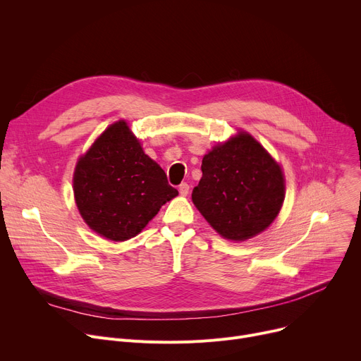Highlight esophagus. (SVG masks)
Returning a JSON list of instances; mask_svg holds the SVG:
<instances>
[{"instance_id":"esophagus-1","label":"esophagus","mask_w":361,"mask_h":361,"mask_svg":"<svg viewBox=\"0 0 361 361\" xmlns=\"http://www.w3.org/2000/svg\"><path fill=\"white\" fill-rule=\"evenodd\" d=\"M178 192H180L183 196H187L188 192H190V185H188L187 183H181V184L178 185Z\"/></svg>"}]
</instances>
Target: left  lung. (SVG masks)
Masks as SVG:
<instances>
[{"label": "left lung", "mask_w": 361, "mask_h": 361, "mask_svg": "<svg viewBox=\"0 0 361 361\" xmlns=\"http://www.w3.org/2000/svg\"><path fill=\"white\" fill-rule=\"evenodd\" d=\"M283 190L281 166L250 135L238 133L204 155L192 199L224 238L243 241L272 224Z\"/></svg>", "instance_id": "8db88e82"}]
</instances>
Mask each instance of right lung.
<instances>
[{"label": "right lung", "mask_w": 361, "mask_h": 361, "mask_svg": "<svg viewBox=\"0 0 361 361\" xmlns=\"http://www.w3.org/2000/svg\"><path fill=\"white\" fill-rule=\"evenodd\" d=\"M74 197L90 228L112 241L137 235L178 195L128 126H109L75 166Z\"/></svg>", "instance_id": "add662e5"}]
</instances>
